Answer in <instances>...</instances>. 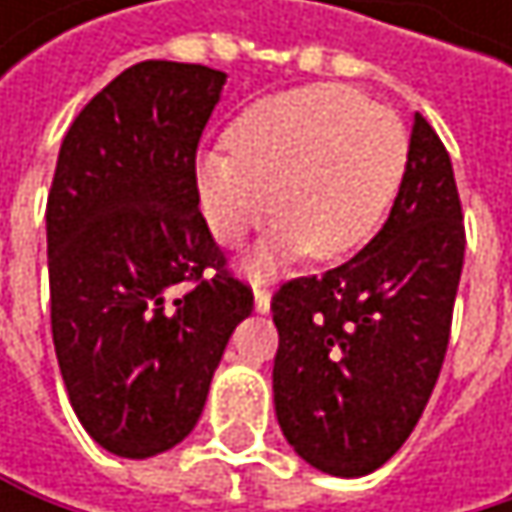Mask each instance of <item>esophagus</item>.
Returning <instances> with one entry per match:
<instances>
[{
  "label": "esophagus",
  "mask_w": 512,
  "mask_h": 512,
  "mask_svg": "<svg viewBox=\"0 0 512 512\" xmlns=\"http://www.w3.org/2000/svg\"><path fill=\"white\" fill-rule=\"evenodd\" d=\"M269 302H272L269 290H266V287H255V311L257 314H266V311H269Z\"/></svg>",
  "instance_id": "esophagus-1"
}]
</instances>
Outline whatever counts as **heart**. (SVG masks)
<instances>
[{
    "mask_svg": "<svg viewBox=\"0 0 512 512\" xmlns=\"http://www.w3.org/2000/svg\"><path fill=\"white\" fill-rule=\"evenodd\" d=\"M409 156L406 127L344 85H308L252 103L228 145L195 162V201L219 246H240L272 210L281 222L246 260L252 278L302 257L356 252L388 213ZM276 201H271V192Z\"/></svg>",
    "mask_w": 512,
    "mask_h": 512,
    "instance_id": "obj_1",
    "label": "heart"
}]
</instances>
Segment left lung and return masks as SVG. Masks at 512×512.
<instances>
[{
	"label": "left lung",
	"instance_id": "obj_1",
	"mask_svg": "<svg viewBox=\"0 0 512 512\" xmlns=\"http://www.w3.org/2000/svg\"><path fill=\"white\" fill-rule=\"evenodd\" d=\"M462 257L454 165L415 115L382 231L353 260L272 296L275 415L308 465L361 477L403 448L448 353Z\"/></svg>",
	"mask_w": 512,
	"mask_h": 512
}]
</instances>
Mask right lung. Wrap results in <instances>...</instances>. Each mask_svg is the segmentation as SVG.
Here are the masks:
<instances>
[{
  "instance_id": "right-lung-1",
  "label": "right lung",
  "mask_w": 512,
  "mask_h": 512,
  "mask_svg": "<svg viewBox=\"0 0 512 512\" xmlns=\"http://www.w3.org/2000/svg\"><path fill=\"white\" fill-rule=\"evenodd\" d=\"M225 73L139 61L70 124L47 198L52 344L85 433L145 460L198 424L252 314L195 201V154Z\"/></svg>"
}]
</instances>
